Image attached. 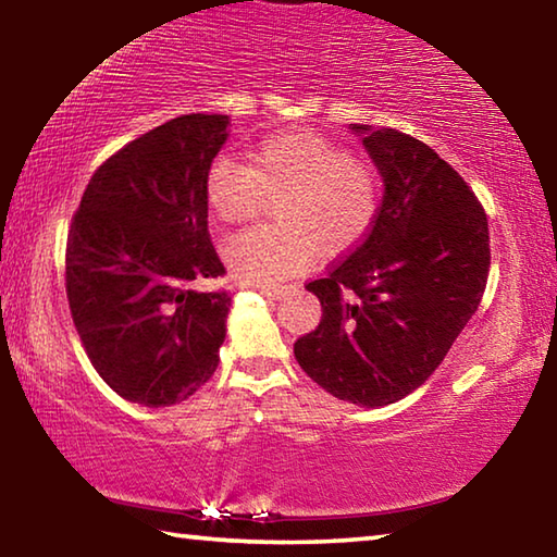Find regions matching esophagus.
Masks as SVG:
<instances>
[{
  "label": "esophagus",
  "mask_w": 557,
  "mask_h": 557,
  "mask_svg": "<svg viewBox=\"0 0 557 557\" xmlns=\"http://www.w3.org/2000/svg\"><path fill=\"white\" fill-rule=\"evenodd\" d=\"M260 289V295H265V297H280L282 292H285V287H280V285H275V287H258Z\"/></svg>",
  "instance_id": "obj_1"
}]
</instances>
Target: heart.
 Returning a JSON list of instances; mask_svg holds the SVG:
<instances>
[{"label": "heart", "mask_w": 557, "mask_h": 557, "mask_svg": "<svg viewBox=\"0 0 557 557\" xmlns=\"http://www.w3.org/2000/svg\"><path fill=\"white\" fill-rule=\"evenodd\" d=\"M275 198L280 223L223 245L240 282L275 285L307 270L319 252L338 258L358 248L379 221L383 186L369 159L312 129L270 135L250 149L248 164L219 157L206 174V201L221 223H252Z\"/></svg>", "instance_id": "obj_1"}]
</instances>
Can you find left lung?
Instances as JSON below:
<instances>
[{"mask_svg":"<svg viewBox=\"0 0 557 557\" xmlns=\"http://www.w3.org/2000/svg\"><path fill=\"white\" fill-rule=\"evenodd\" d=\"M385 196L358 248L307 282L322 322L295 358L334 398L379 408L420 388L474 317L492 248L484 206L435 149L398 129L354 127Z\"/></svg>","mask_w":557,"mask_h":557,"instance_id":"left-lung-1","label":"left lung"}]
</instances>
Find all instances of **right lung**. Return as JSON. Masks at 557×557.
Instances as JSON below:
<instances>
[{"mask_svg":"<svg viewBox=\"0 0 557 557\" xmlns=\"http://www.w3.org/2000/svg\"><path fill=\"white\" fill-rule=\"evenodd\" d=\"M228 115L164 122L102 162L65 243V295L92 369L145 408L176 405L219 366L228 289L209 233L206 174Z\"/></svg>","mask_w":557,"mask_h":557,"instance_id":"right-lung-1","label":"right lung"}]
</instances>
